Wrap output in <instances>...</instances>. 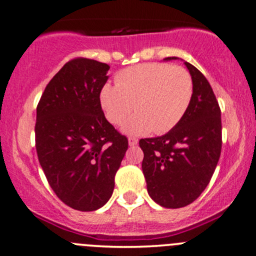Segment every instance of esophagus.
Returning <instances> with one entry per match:
<instances>
[{
  "label": "esophagus",
  "mask_w": 256,
  "mask_h": 256,
  "mask_svg": "<svg viewBox=\"0 0 256 256\" xmlns=\"http://www.w3.org/2000/svg\"><path fill=\"white\" fill-rule=\"evenodd\" d=\"M137 143H138V140L134 138V137H128V144H130L131 147H134V146H136Z\"/></svg>",
  "instance_id": "34e87169"
}]
</instances>
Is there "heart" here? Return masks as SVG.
I'll return each instance as SVG.
<instances>
[{"label":"heart","instance_id":"heart-1","mask_svg":"<svg viewBox=\"0 0 256 256\" xmlns=\"http://www.w3.org/2000/svg\"><path fill=\"white\" fill-rule=\"evenodd\" d=\"M115 85L100 87V103L108 122L119 126L131 112L136 114L124 125L132 136L169 132L184 116L193 97V80L181 66L144 63L120 70Z\"/></svg>","mask_w":256,"mask_h":256}]
</instances>
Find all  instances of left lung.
I'll return each instance as SVG.
<instances>
[{
	"instance_id": "left-lung-1",
	"label": "left lung",
	"mask_w": 256,
	"mask_h": 256,
	"mask_svg": "<svg viewBox=\"0 0 256 256\" xmlns=\"http://www.w3.org/2000/svg\"><path fill=\"white\" fill-rule=\"evenodd\" d=\"M178 60L168 57L164 60ZM193 80L188 110L172 130L142 138V171L156 204L178 209L194 202L209 184L221 154V110L206 76L184 62Z\"/></svg>"
}]
</instances>
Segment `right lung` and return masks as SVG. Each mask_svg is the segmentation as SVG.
Returning a JSON list of instances; mask_svg holds the SVG:
<instances>
[{
	"label": "right lung",
	"mask_w": 256,
	"mask_h": 256,
	"mask_svg": "<svg viewBox=\"0 0 256 256\" xmlns=\"http://www.w3.org/2000/svg\"><path fill=\"white\" fill-rule=\"evenodd\" d=\"M110 66L76 58L50 81L36 108L38 162L64 204L94 212L110 199L114 178L128 148L108 120L100 91Z\"/></svg>",
	"instance_id": "right-lung-1"
}]
</instances>
